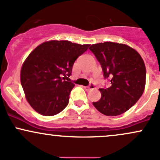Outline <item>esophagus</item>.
<instances>
[{
  "label": "esophagus",
  "mask_w": 160,
  "mask_h": 160,
  "mask_svg": "<svg viewBox=\"0 0 160 160\" xmlns=\"http://www.w3.org/2000/svg\"><path fill=\"white\" fill-rule=\"evenodd\" d=\"M83 88L85 89L87 91H89V90H90V89H96V85H95V84L91 83V84H89V86H87V87H83Z\"/></svg>",
  "instance_id": "esophagus-1"
}]
</instances>
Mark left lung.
I'll return each instance as SVG.
<instances>
[{
	"mask_svg": "<svg viewBox=\"0 0 160 160\" xmlns=\"http://www.w3.org/2000/svg\"><path fill=\"white\" fill-rule=\"evenodd\" d=\"M89 50L100 63L108 88L99 89L101 99L92 104L107 116H117L130 109L143 94L146 68L141 56L134 48L111 42L92 45Z\"/></svg>",
	"mask_w": 160,
	"mask_h": 160,
	"instance_id": "1",
	"label": "left lung"
}]
</instances>
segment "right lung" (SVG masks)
Returning <instances> with one entry per match:
<instances>
[{"label": "right lung", "mask_w": 160, "mask_h": 160, "mask_svg": "<svg viewBox=\"0 0 160 160\" xmlns=\"http://www.w3.org/2000/svg\"><path fill=\"white\" fill-rule=\"evenodd\" d=\"M89 45L54 40L41 44L29 54L21 68L20 80L35 111L52 116L66 108L74 84L65 78L71 76L74 61Z\"/></svg>", "instance_id": "right-lung-1"}]
</instances>
